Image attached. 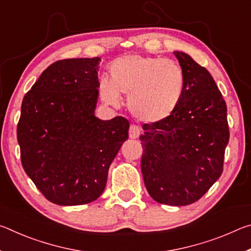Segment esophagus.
<instances>
[{
  "instance_id": "esophagus-1",
  "label": "esophagus",
  "mask_w": 251,
  "mask_h": 251,
  "mask_svg": "<svg viewBox=\"0 0 251 251\" xmlns=\"http://www.w3.org/2000/svg\"><path fill=\"white\" fill-rule=\"evenodd\" d=\"M139 134H141V129H139V127L136 126V125H130V127H129V138H131V139L138 138Z\"/></svg>"
}]
</instances>
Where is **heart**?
Instances as JSON below:
<instances>
[{
  "label": "heart",
  "instance_id": "1",
  "mask_svg": "<svg viewBox=\"0 0 251 251\" xmlns=\"http://www.w3.org/2000/svg\"><path fill=\"white\" fill-rule=\"evenodd\" d=\"M110 78L103 76L99 93L104 103L122 104V94L128 95L131 115L145 123H158L175 112L184 96L186 74L173 59L128 54L108 67Z\"/></svg>",
  "mask_w": 251,
  "mask_h": 251
}]
</instances>
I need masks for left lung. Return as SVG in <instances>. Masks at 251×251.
<instances>
[{
  "label": "left lung",
  "instance_id": "1",
  "mask_svg": "<svg viewBox=\"0 0 251 251\" xmlns=\"http://www.w3.org/2000/svg\"><path fill=\"white\" fill-rule=\"evenodd\" d=\"M174 54L186 74L184 96L166 120L143 125L141 165L154 201L186 206L222 175L229 127L226 103L209 72L188 54Z\"/></svg>",
  "mask_w": 251,
  "mask_h": 251
}]
</instances>
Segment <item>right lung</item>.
Returning <instances> with one entry per match:
<instances>
[{
	"mask_svg": "<svg viewBox=\"0 0 251 251\" xmlns=\"http://www.w3.org/2000/svg\"><path fill=\"white\" fill-rule=\"evenodd\" d=\"M100 57L50 65L24 96L18 124L22 166L50 202L84 205L104 192L129 123L95 116Z\"/></svg>",
	"mask_w": 251,
	"mask_h": 251,
	"instance_id": "right-lung-1",
	"label": "right lung"
}]
</instances>
